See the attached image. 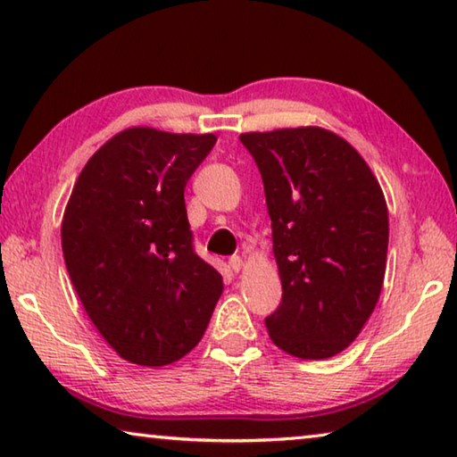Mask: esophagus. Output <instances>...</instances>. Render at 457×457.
I'll return each instance as SVG.
<instances>
[{"mask_svg": "<svg viewBox=\"0 0 457 457\" xmlns=\"http://www.w3.org/2000/svg\"><path fill=\"white\" fill-rule=\"evenodd\" d=\"M229 268H231V272H239V270L244 268V260L239 256L229 258Z\"/></svg>", "mask_w": 457, "mask_h": 457, "instance_id": "1", "label": "esophagus"}]
</instances>
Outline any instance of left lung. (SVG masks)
Instances as JSON below:
<instances>
[{
	"label": "left lung",
	"mask_w": 457,
	"mask_h": 457,
	"mask_svg": "<svg viewBox=\"0 0 457 457\" xmlns=\"http://www.w3.org/2000/svg\"><path fill=\"white\" fill-rule=\"evenodd\" d=\"M272 220L282 303L268 335L298 359L343 353L381 296L389 212L354 146L322 127L242 133Z\"/></svg>",
	"instance_id": "left-lung-1"
}]
</instances>
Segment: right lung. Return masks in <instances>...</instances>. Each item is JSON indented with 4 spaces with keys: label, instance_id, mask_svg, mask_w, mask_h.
<instances>
[{
    "label": "right lung",
    "instance_id": "obj_1",
    "mask_svg": "<svg viewBox=\"0 0 457 457\" xmlns=\"http://www.w3.org/2000/svg\"><path fill=\"white\" fill-rule=\"evenodd\" d=\"M218 137L120 130L92 154L62 218V253L88 319L120 359L165 367L204 337L223 292L191 247L185 185Z\"/></svg>",
    "mask_w": 457,
    "mask_h": 457
}]
</instances>
